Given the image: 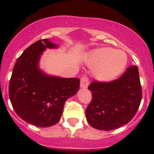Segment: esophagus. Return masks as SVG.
Returning <instances> with one entry per match:
<instances>
[{"mask_svg":"<svg viewBox=\"0 0 154 154\" xmlns=\"http://www.w3.org/2000/svg\"><path fill=\"white\" fill-rule=\"evenodd\" d=\"M89 85V80L87 76H83L80 80V87L83 88H86Z\"/></svg>","mask_w":154,"mask_h":154,"instance_id":"34e87169","label":"esophagus"}]
</instances>
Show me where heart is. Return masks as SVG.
<instances>
[{"label": "heart", "instance_id": "heart-1", "mask_svg": "<svg viewBox=\"0 0 154 154\" xmlns=\"http://www.w3.org/2000/svg\"><path fill=\"white\" fill-rule=\"evenodd\" d=\"M87 63L93 68V75L100 81H111L125 69L127 56L112 48L96 49L90 54Z\"/></svg>", "mask_w": 154, "mask_h": 154}]
</instances>
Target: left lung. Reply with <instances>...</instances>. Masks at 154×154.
<instances>
[{"label":"left lung","instance_id":"1","mask_svg":"<svg viewBox=\"0 0 154 154\" xmlns=\"http://www.w3.org/2000/svg\"><path fill=\"white\" fill-rule=\"evenodd\" d=\"M88 88L92 99L86 109V119L97 130H115L129 123L142 100V86L136 66L127 68L117 80H94Z\"/></svg>","mask_w":154,"mask_h":154}]
</instances>
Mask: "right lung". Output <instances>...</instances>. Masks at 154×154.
I'll return each mask as SVG.
<instances>
[{
	"label": "right lung",
	"mask_w": 154,
	"mask_h": 154,
	"mask_svg": "<svg viewBox=\"0 0 154 154\" xmlns=\"http://www.w3.org/2000/svg\"><path fill=\"white\" fill-rule=\"evenodd\" d=\"M57 47L48 38L34 42L18 58L10 78L9 96L14 110L21 119L37 127L58 123L66 100L80 88L79 78L53 77L38 68L43 51Z\"/></svg>",
	"instance_id": "1"
}]
</instances>
